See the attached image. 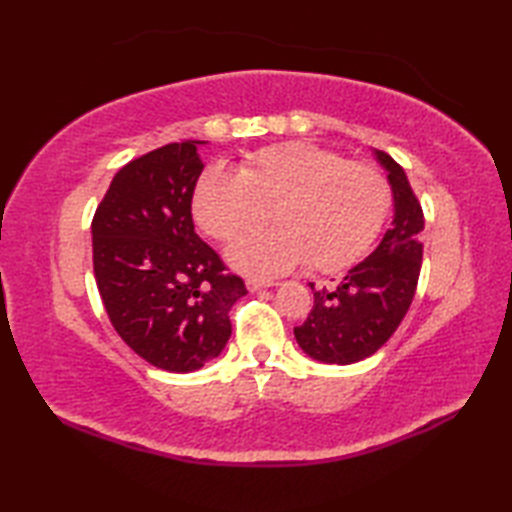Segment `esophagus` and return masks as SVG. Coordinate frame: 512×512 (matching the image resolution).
<instances>
[{
  "mask_svg": "<svg viewBox=\"0 0 512 512\" xmlns=\"http://www.w3.org/2000/svg\"><path fill=\"white\" fill-rule=\"evenodd\" d=\"M248 290L250 292H259V290H266V288H270V286H275V284H270V281H259V279H248Z\"/></svg>",
  "mask_w": 512,
  "mask_h": 512,
  "instance_id": "34e87169",
  "label": "esophagus"
}]
</instances>
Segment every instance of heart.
<instances>
[{
	"label": "heart",
	"instance_id": "1",
	"mask_svg": "<svg viewBox=\"0 0 512 512\" xmlns=\"http://www.w3.org/2000/svg\"><path fill=\"white\" fill-rule=\"evenodd\" d=\"M383 173L314 143L257 149L239 171L206 169L193 191V217L220 242L253 233L270 211L281 224L228 250L246 275L273 277L308 262L334 273L372 246L389 211Z\"/></svg>",
	"mask_w": 512,
	"mask_h": 512
}]
</instances>
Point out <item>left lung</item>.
I'll list each match as a JSON object with an SVG mask.
<instances>
[{"mask_svg":"<svg viewBox=\"0 0 512 512\" xmlns=\"http://www.w3.org/2000/svg\"><path fill=\"white\" fill-rule=\"evenodd\" d=\"M394 193V222L380 244L336 288L314 292V306L295 328L299 347L314 361L350 365L372 356L396 332L416 295L424 228L422 206L398 162L374 149Z\"/></svg>","mask_w":512,"mask_h":512,"instance_id":"obj_1","label":"left lung"}]
</instances>
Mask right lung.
Masks as SVG:
<instances>
[{
    "label": "right lung",
    "mask_w": 512,
    "mask_h": 512,
    "mask_svg": "<svg viewBox=\"0 0 512 512\" xmlns=\"http://www.w3.org/2000/svg\"><path fill=\"white\" fill-rule=\"evenodd\" d=\"M202 140L149 151L116 173L92 220L94 277L118 336L154 367L193 372L231 336L242 277L195 233Z\"/></svg>",
    "instance_id": "1"
}]
</instances>
